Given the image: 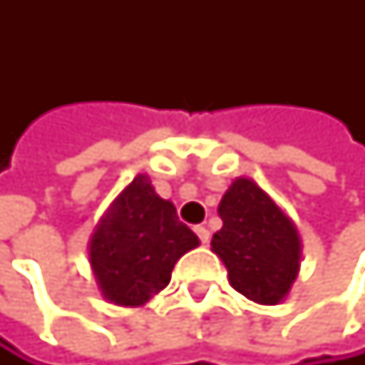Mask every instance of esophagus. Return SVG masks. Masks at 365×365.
<instances>
[{
	"label": "esophagus",
	"instance_id": "1",
	"mask_svg": "<svg viewBox=\"0 0 365 365\" xmlns=\"http://www.w3.org/2000/svg\"><path fill=\"white\" fill-rule=\"evenodd\" d=\"M195 232H197L199 241H201L203 245H205V243H210V232H207V230H205L203 225H197V227H195Z\"/></svg>",
	"mask_w": 365,
	"mask_h": 365
}]
</instances>
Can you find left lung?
<instances>
[{"label":"left lung","mask_w":365,"mask_h":365,"mask_svg":"<svg viewBox=\"0 0 365 365\" xmlns=\"http://www.w3.org/2000/svg\"><path fill=\"white\" fill-rule=\"evenodd\" d=\"M223 227L212 252L227 267L230 284L258 304L287 298L300 272L298 227L256 181L238 177L219 203Z\"/></svg>","instance_id":"obj_1"}]
</instances>
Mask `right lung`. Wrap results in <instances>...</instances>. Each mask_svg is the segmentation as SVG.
<instances>
[{
  "label": "right lung",
  "mask_w": 365,
  "mask_h": 365,
  "mask_svg": "<svg viewBox=\"0 0 365 365\" xmlns=\"http://www.w3.org/2000/svg\"><path fill=\"white\" fill-rule=\"evenodd\" d=\"M199 245L146 175H138L109 205L89 241V262L103 296L142 307L168 282L175 262Z\"/></svg>",
  "instance_id": "right-lung-1"
}]
</instances>
